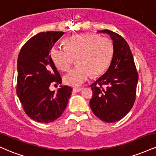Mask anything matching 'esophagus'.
<instances>
[{"instance_id":"1","label":"esophagus","mask_w":156,"mask_h":156,"mask_svg":"<svg viewBox=\"0 0 156 156\" xmlns=\"http://www.w3.org/2000/svg\"><path fill=\"white\" fill-rule=\"evenodd\" d=\"M82 90V88H73V91L76 92H80V91Z\"/></svg>"}]
</instances>
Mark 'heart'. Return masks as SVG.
<instances>
[{
    "instance_id": "obj_1",
    "label": "heart",
    "mask_w": 156,
    "mask_h": 156,
    "mask_svg": "<svg viewBox=\"0 0 156 156\" xmlns=\"http://www.w3.org/2000/svg\"><path fill=\"white\" fill-rule=\"evenodd\" d=\"M65 48L54 46L50 55L58 69L67 72L70 69L75 58L78 66L64 77L71 87H79L93 76L101 74L106 69L114 53L112 41L93 33L71 36L64 40Z\"/></svg>"
}]
</instances>
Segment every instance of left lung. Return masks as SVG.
<instances>
[{
    "mask_svg": "<svg viewBox=\"0 0 156 156\" xmlns=\"http://www.w3.org/2000/svg\"><path fill=\"white\" fill-rule=\"evenodd\" d=\"M114 53L108 70L90 86L93 92L89 102L97 117L105 122L120 120L130 112L136 95L139 76L129 45L123 37L110 30Z\"/></svg>",
    "mask_w": 156,
    "mask_h": 156,
    "instance_id": "left-lung-1",
    "label": "left lung"
}]
</instances>
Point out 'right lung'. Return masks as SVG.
<instances>
[{
  "label": "right lung",
  "instance_id": "obj_1",
  "mask_svg": "<svg viewBox=\"0 0 156 156\" xmlns=\"http://www.w3.org/2000/svg\"><path fill=\"white\" fill-rule=\"evenodd\" d=\"M64 34L62 31L37 34L24 44L17 58V94L27 115L38 122L58 119L67 106L73 89L62 87L55 92L51 84L62 83V78L50 51Z\"/></svg>",
  "mask_w": 156,
  "mask_h": 156
}]
</instances>
